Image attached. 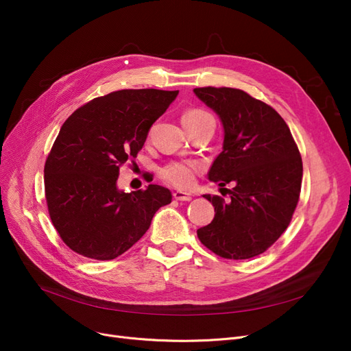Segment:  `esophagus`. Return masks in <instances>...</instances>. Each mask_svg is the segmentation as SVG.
I'll use <instances>...</instances> for the list:
<instances>
[{"instance_id":"obj_1","label":"esophagus","mask_w":351,"mask_h":351,"mask_svg":"<svg viewBox=\"0 0 351 351\" xmlns=\"http://www.w3.org/2000/svg\"><path fill=\"white\" fill-rule=\"evenodd\" d=\"M173 197L176 200H182V202H189L192 200V195L186 193V192H182V191H175L173 192Z\"/></svg>"}]
</instances>
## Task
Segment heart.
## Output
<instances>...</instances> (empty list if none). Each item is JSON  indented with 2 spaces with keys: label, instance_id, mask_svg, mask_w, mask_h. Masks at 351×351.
Here are the masks:
<instances>
[{
  "label": "heart",
  "instance_id": "b5f03b06",
  "mask_svg": "<svg viewBox=\"0 0 351 351\" xmlns=\"http://www.w3.org/2000/svg\"><path fill=\"white\" fill-rule=\"evenodd\" d=\"M205 110L192 109L182 117V122L186 121H197L204 117H208ZM200 169V165L192 160H180V162H171L165 165L159 171V175L163 180L171 183L172 186L179 189H188L195 183V178L197 171Z\"/></svg>",
  "mask_w": 351,
  "mask_h": 351
}]
</instances>
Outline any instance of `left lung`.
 Returning <instances> with one entry per match:
<instances>
[{"label":"left lung","instance_id":"8db88e82","mask_svg":"<svg viewBox=\"0 0 351 351\" xmlns=\"http://www.w3.org/2000/svg\"><path fill=\"white\" fill-rule=\"evenodd\" d=\"M195 95L222 121L223 151L208 173L230 200L204 195L215 217L197 229L199 241L225 259L266 252L287 229L298 206L303 163L290 129L267 104L234 88H195Z\"/></svg>","mask_w":351,"mask_h":351}]
</instances>
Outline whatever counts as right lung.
Instances as JSON below:
<instances>
[{
    "instance_id": "obj_1",
    "label": "right lung",
    "mask_w": 351,
    "mask_h": 351,
    "mask_svg": "<svg viewBox=\"0 0 351 351\" xmlns=\"http://www.w3.org/2000/svg\"><path fill=\"white\" fill-rule=\"evenodd\" d=\"M179 90L122 89L92 99L62 125L44 168L53 228L73 252L112 261L149 229L172 193L159 185L126 193L119 168L136 158L154 122Z\"/></svg>"
}]
</instances>
